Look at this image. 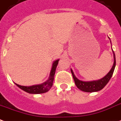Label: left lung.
I'll return each mask as SVG.
<instances>
[{"mask_svg":"<svg viewBox=\"0 0 121 121\" xmlns=\"http://www.w3.org/2000/svg\"><path fill=\"white\" fill-rule=\"evenodd\" d=\"M113 58H114V63H113V66L110 70V72L101 79L92 81H81L75 76L74 72L72 71V70L71 69V73H72V76L74 78L75 84L79 90H82L83 92H97V91L101 90L106 85V84L108 83V81H110V79L112 76L115 67V63H116L115 55L113 51Z\"/></svg>","mask_w":121,"mask_h":121,"instance_id":"1","label":"left lung"}]
</instances>
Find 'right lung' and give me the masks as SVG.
Returning <instances> with one entry per match:
<instances>
[{"label": "right lung", "mask_w": 121, "mask_h": 121, "mask_svg": "<svg viewBox=\"0 0 121 121\" xmlns=\"http://www.w3.org/2000/svg\"><path fill=\"white\" fill-rule=\"evenodd\" d=\"M58 61H59V60H57L54 61L48 80L44 82V83H43L42 84L30 86H25L19 85L17 83H15L16 85L18 86L20 88H21L24 91L27 93H29V94H43V93L47 92L51 89L52 86L54 77V74H55V72H56V67H57V65L58 64Z\"/></svg>", "instance_id": "add662e5"}]
</instances>
